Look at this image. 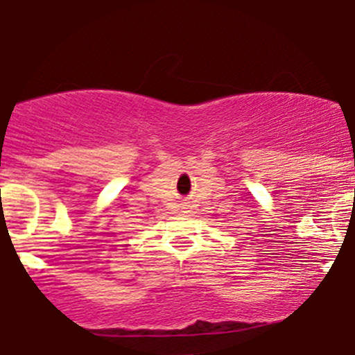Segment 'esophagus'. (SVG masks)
<instances>
[{
  "label": "esophagus",
  "instance_id": "esophagus-1",
  "mask_svg": "<svg viewBox=\"0 0 355 355\" xmlns=\"http://www.w3.org/2000/svg\"><path fill=\"white\" fill-rule=\"evenodd\" d=\"M184 209H185L184 212H189V210H187V209H189V205H184Z\"/></svg>",
  "mask_w": 355,
  "mask_h": 355
}]
</instances>
